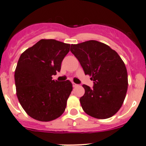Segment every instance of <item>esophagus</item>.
Listing matches in <instances>:
<instances>
[{"mask_svg":"<svg viewBox=\"0 0 146 146\" xmlns=\"http://www.w3.org/2000/svg\"><path fill=\"white\" fill-rule=\"evenodd\" d=\"M72 84H73V88H76V87H77L78 86V85H77V84H76V83H75V82H72Z\"/></svg>","mask_w":146,"mask_h":146,"instance_id":"esophagus-1","label":"esophagus"}]
</instances>
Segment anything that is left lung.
<instances>
[{
  "label": "left lung",
  "mask_w": 146,
  "mask_h": 146,
  "mask_svg": "<svg viewBox=\"0 0 146 146\" xmlns=\"http://www.w3.org/2000/svg\"><path fill=\"white\" fill-rule=\"evenodd\" d=\"M85 75L91 76L93 88L83 85L80 99L83 111L94 118L104 119L120 110L128 89L126 68L119 54L108 45L95 40L71 44Z\"/></svg>",
  "instance_id": "obj_1"
}]
</instances>
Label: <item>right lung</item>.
<instances>
[{
  "label": "right lung",
  "mask_w": 146,
  "mask_h": 146,
  "mask_svg": "<svg viewBox=\"0 0 146 146\" xmlns=\"http://www.w3.org/2000/svg\"><path fill=\"white\" fill-rule=\"evenodd\" d=\"M70 46L55 39H43L20 56L15 70L16 94L32 118L50 121L64 112L73 85L68 80H52V76L60 71Z\"/></svg>",
  "instance_id": "add662e5"
}]
</instances>
